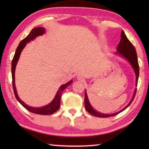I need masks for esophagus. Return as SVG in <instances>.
Segmentation results:
<instances>
[{"instance_id":"esophagus-1","label":"esophagus","mask_w":149,"mask_h":149,"mask_svg":"<svg viewBox=\"0 0 149 149\" xmlns=\"http://www.w3.org/2000/svg\"><path fill=\"white\" fill-rule=\"evenodd\" d=\"M77 79L79 81H82V80H83V77L81 76V75H77Z\"/></svg>"}]
</instances>
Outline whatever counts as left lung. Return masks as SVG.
I'll return each instance as SVG.
<instances>
[{
	"instance_id": "obj_1",
	"label": "left lung",
	"mask_w": 149,
	"mask_h": 149,
	"mask_svg": "<svg viewBox=\"0 0 149 149\" xmlns=\"http://www.w3.org/2000/svg\"><path fill=\"white\" fill-rule=\"evenodd\" d=\"M117 52H116V54L122 56L123 58H125L126 59L128 60V61L130 63L131 65L132 68L134 69V71L136 74V85L137 86L138 81V77H139V65H138V57H137V53L136 51L135 47L132 45L131 42L128 40L127 36H125L124 32L122 31L121 33V39H120V43L118 44V47H117ZM137 89L136 88L134 92L133 97H132L131 100L130 101L127 106H126L124 108L120 110V111L117 112L114 114H104L102 113L98 112L96 110H95L92 106H91V104L88 100V95L86 93V91L85 90V98H84V104H85V109H86L87 111L90 113L91 115H92L95 116L100 117V118H106V117H110L116 115H118L120 113L123 111V110H125L127 107L130 105L132 100L134 99L136 93Z\"/></svg>"
}]
</instances>
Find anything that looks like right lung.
<instances>
[{"mask_svg":"<svg viewBox=\"0 0 149 149\" xmlns=\"http://www.w3.org/2000/svg\"><path fill=\"white\" fill-rule=\"evenodd\" d=\"M45 32V29L43 27H36L34 28V29L31 31L30 33L28 34V36L25 38L24 40H22L19 43L18 46L17 47V50H16L15 54L13 57V59L12 60V64H11V74H12V84H13V91L15 93V96L16 99L20 102L22 106H23L25 108L29 111L35 113V114H39V115H51V114L55 113L57 111L60 107V102H61V97L63 91H64L66 87L70 85L73 81L70 80L68 81L67 83L65 84L61 85L60 88H59L58 91H57V93L51 102L48 105L45 106L41 107H31L28 105H26L23 101L20 99L18 97V94L17 92V89H16L15 86V68L17 66V63L19 59V57L20 56V54L22 52V50L26 45V43H29L31 40H33L34 38H36L37 36L42 35Z\"/></svg>","mask_w":149,"mask_h":149,"instance_id":"add662e5","label":"right lung"}]
</instances>
